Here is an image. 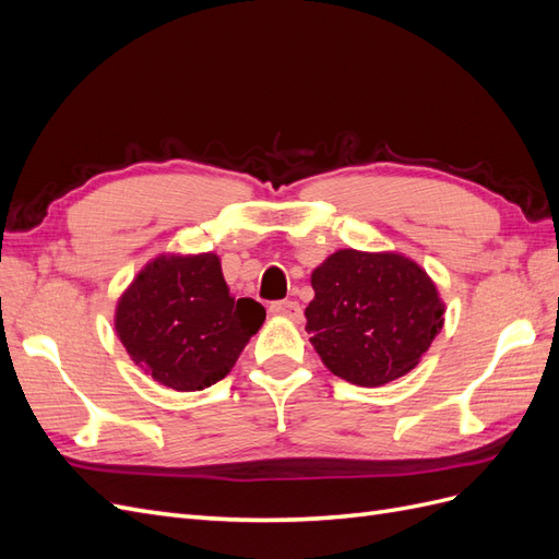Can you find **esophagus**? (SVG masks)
I'll return each instance as SVG.
<instances>
[{
    "label": "esophagus",
    "instance_id": "obj_1",
    "mask_svg": "<svg viewBox=\"0 0 559 559\" xmlns=\"http://www.w3.org/2000/svg\"><path fill=\"white\" fill-rule=\"evenodd\" d=\"M270 314L292 319V321L302 319V310L298 306V300H277V302H273V306H270Z\"/></svg>",
    "mask_w": 559,
    "mask_h": 559
}]
</instances>
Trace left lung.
<instances>
[{"label": "left lung", "mask_w": 559, "mask_h": 559, "mask_svg": "<svg viewBox=\"0 0 559 559\" xmlns=\"http://www.w3.org/2000/svg\"><path fill=\"white\" fill-rule=\"evenodd\" d=\"M310 282V343L352 384L380 386L411 373L443 329L441 294L403 253L337 249Z\"/></svg>", "instance_id": "left-lung-1"}]
</instances>
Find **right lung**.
Segmentation results:
<instances>
[{
  "label": "right lung",
  "mask_w": 559,
  "mask_h": 559,
  "mask_svg": "<svg viewBox=\"0 0 559 559\" xmlns=\"http://www.w3.org/2000/svg\"><path fill=\"white\" fill-rule=\"evenodd\" d=\"M263 321L261 302L230 296L212 251L148 261L114 314L134 366L175 392H200L224 380Z\"/></svg>",
  "instance_id": "obj_1"
}]
</instances>
